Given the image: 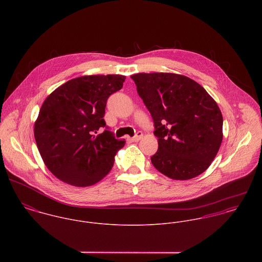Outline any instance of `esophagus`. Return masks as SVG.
Segmentation results:
<instances>
[{
	"label": "esophagus",
	"mask_w": 262,
	"mask_h": 262,
	"mask_svg": "<svg viewBox=\"0 0 262 262\" xmlns=\"http://www.w3.org/2000/svg\"><path fill=\"white\" fill-rule=\"evenodd\" d=\"M143 137V134H142V132H138L134 137H132L131 138V140L133 141V142H137V141H139L141 138Z\"/></svg>",
	"instance_id": "esophagus-1"
}]
</instances>
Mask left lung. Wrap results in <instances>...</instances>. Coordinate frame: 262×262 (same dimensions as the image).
Here are the masks:
<instances>
[{"mask_svg": "<svg viewBox=\"0 0 262 262\" xmlns=\"http://www.w3.org/2000/svg\"><path fill=\"white\" fill-rule=\"evenodd\" d=\"M148 109L158 138L153 166L176 181L203 173L223 140V117L216 101L196 81L171 73L131 75Z\"/></svg>", "mask_w": 262, "mask_h": 262, "instance_id": "8db88e82", "label": "left lung"}]
</instances>
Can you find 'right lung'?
Masks as SVG:
<instances>
[{
	"mask_svg": "<svg viewBox=\"0 0 262 262\" xmlns=\"http://www.w3.org/2000/svg\"><path fill=\"white\" fill-rule=\"evenodd\" d=\"M126 76L82 75L55 89L43 102L34 137L46 167L59 181L83 187L102 181L125 142L105 127L108 98L121 90Z\"/></svg>",
	"mask_w": 262,
	"mask_h": 262,
	"instance_id": "obj_1",
	"label": "right lung"
}]
</instances>
